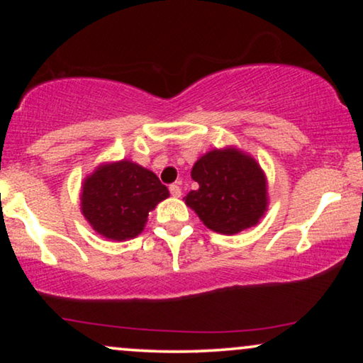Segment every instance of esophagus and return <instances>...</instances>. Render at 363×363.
Instances as JSON below:
<instances>
[{"label": "esophagus", "mask_w": 363, "mask_h": 363, "mask_svg": "<svg viewBox=\"0 0 363 363\" xmlns=\"http://www.w3.org/2000/svg\"><path fill=\"white\" fill-rule=\"evenodd\" d=\"M170 193H172V196H175V198L182 196V188L178 186L177 183H172V185H170Z\"/></svg>", "instance_id": "34e87169"}]
</instances>
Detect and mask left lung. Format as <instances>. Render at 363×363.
<instances>
[{"label": "left lung", "mask_w": 363, "mask_h": 363, "mask_svg": "<svg viewBox=\"0 0 363 363\" xmlns=\"http://www.w3.org/2000/svg\"><path fill=\"white\" fill-rule=\"evenodd\" d=\"M191 178L198 190L188 193L185 201L210 230L236 235L264 215V173L255 158L236 148L206 153L195 163Z\"/></svg>", "instance_id": "left-lung-1"}]
</instances>
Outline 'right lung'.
<instances>
[{"mask_svg":"<svg viewBox=\"0 0 363 363\" xmlns=\"http://www.w3.org/2000/svg\"><path fill=\"white\" fill-rule=\"evenodd\" d=\"M168 195L155 173L122 160L97 168L84 182L81 206L99 235L123 241L140 235L148 211Z\"/></svg>","mask_w":363,"mask_h":363,"instance_id":"right-lung-1","label":"right lung"}]
</instances>
